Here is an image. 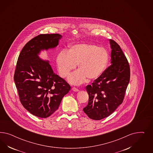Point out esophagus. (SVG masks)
Listing matches in <instances>:
<instances>
[{
  "mask_svg": "<svg viewBox=\"0 0 153 153\" xmlns=\"http://www.w3.org/2000/svg\"><path fill=\"white\" fill-rule=\"evenodd\" d=\"M72 90L74 91H75V92H77V91H79V89L76 88H72Z\"/></svg>",
  "mask_w": 153,
  "mask_h": 153,
  "instance_id": "esophagus-1",
  "label": "esophagus"
}]
</instances>
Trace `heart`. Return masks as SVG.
Instances as JSON below:
<instances>
[{
    "instance_id": "heart-1",
    "label": "heart",
    "mask_w": 153,
    "mask_h": 153,
    "mask_svg": "<svg viewBox=\"0 0 153 153\" xmlns=\"http://www.w3.org/2000/svg\"><path fill=\"white\" fill-rule=\"evenodd\" d=\"M109 56L107 50L93 44H77L62 51L56 56L58 72L65 78L78 65L79 71L68 78L70 83L79 85L86 79L95 80L100 77L107 67Z\"/></svg>"
}]
</instances>
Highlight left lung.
Returning a JSON list of instances; mask_svg holds the SVG:
<instances>
[{"label":"left lung","mask_w":153,"mask_h":153,"mask_svg":"<svg viewBox=\"0 0 153 153\" xmlns=\"http://www.w3.org/2000/svg\"><path fill=\"white\" fill-rule=\"evenodd\" d=\"M111 65L91 85L86 87L88 102L83 111L94 120L111 115L123 102L130 82V65L120 45L109 40Z\"/></svg>","instance_id":"8db88e82"}]
</instances>
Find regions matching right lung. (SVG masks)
Returning a JSON list of instances; mask_svg holds the SVG:
<instances>
[{
	"label": "right lung",
	"mask_w": 153,
	"mask_h": 153,
	"mask_svg": "<svg viewBox=\"0 0 153 153\" xmlns=\"http://www.w3.org/2000/svg\"><path fill=\"white\" fill-rule=\"evenodd\" d=\"M62 36L58 33L40 34L30 40L21 51L14 81L23 107L33 116L47 118L58 109L62 98L71 86L56 74L49 60L39 54L53 49Z\"/></svg>",
	"instance_id": "add662e5"
}]
</instances>
